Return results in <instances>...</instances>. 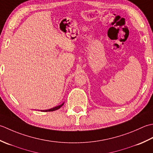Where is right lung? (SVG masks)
<instances>
[{"label": "right lung", "mask_w": 153, "mask_h": 153, "mask_svg": "<svg viewBox=\"0 0 153 153\" xmlns=\"http://www.w3.org/2000/svg\"><path fill=\"white\" fill-rule=\"evenodd\" d=\"M64 104V103H63V104L58 105V106H56V107H54L53 108H51V109H49V110H41L42 111H55V110H59V108H60L61 106H63V105Z\"/></svg>", "instance_id": "add662e5"}]
</instances>
